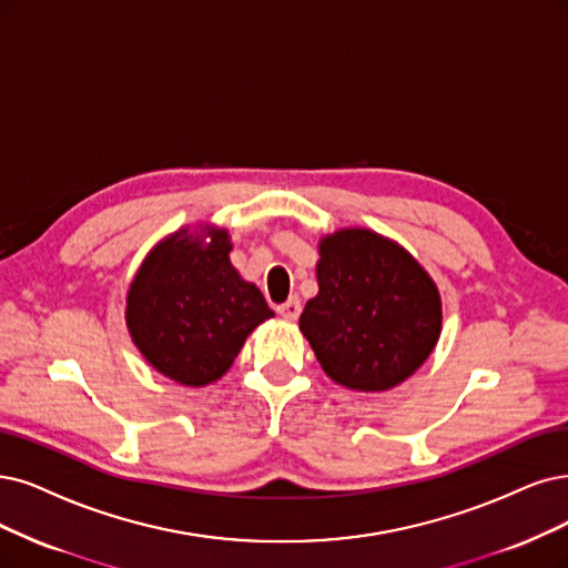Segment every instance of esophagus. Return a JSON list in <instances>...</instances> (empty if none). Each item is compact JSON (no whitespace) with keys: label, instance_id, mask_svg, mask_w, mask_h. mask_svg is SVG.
<instances>
[{"label":"esophagus","instance_id":"1","mask_svg":"<svg viewBox=\"0 0 568 568\" xmlns=\"http://www.w3.org/2000/svg\"><path fill=\"white\" fill-rule=\"evenodd\" d=\"M281 316L285 318V321H297L300 318V313H302V302H300V297H290L285 304H281L278 308H276Z\"/></svg>","mask_w":568,"mask_h":568}]
</instances>
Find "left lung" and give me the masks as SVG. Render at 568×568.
Segmentation results:
<instances>
[{
	"label": "left lung",
	"instance_id": "obj_1",
	"mask_svg": "<svg viewBox=\"0 0 568 568\" xmlns=\"http://www.w3.org/2000/svg\"><path fill=\"white\" fill-rule=\"evenodd\" d=\"M318 295L300 329L325 374L353 390H388L412 376L437 344L443 304L418 262L367 229L325 236Z\"/></svg>",
	"mask_w": 568,
	"mask_h": 568
}]
</instances>
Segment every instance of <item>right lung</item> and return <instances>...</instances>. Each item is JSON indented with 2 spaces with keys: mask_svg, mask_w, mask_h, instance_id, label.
<instances>
[{
  "mask_svg": "<svg viewBox=\"0 0 568 568\" xmlns=\"http://www.w3.org/2000/svg\"><path fill=\"white\" fill-rule=\"evenodd\" d=\"M205 239L178 231L159 243L131 283L125 323L140 353L184 386L217 382L247 334L273 316L262 292L231 266L224 229Z\"/></svg>",
  "mask_w": 568,
  "mask_h": 568,
  "instance_id": "add662e5",
  "label": "right lung"
}]
</instances>
